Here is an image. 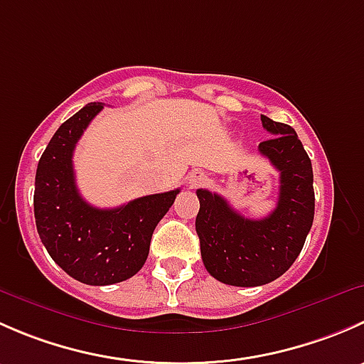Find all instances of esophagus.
Here are the masks:
<instances>
[{
  "mask_svg": "<svg viewBox=\"0 0 364 364\" xmlns=\"http://www.w3.org/2000/svg\"><path fill=\"white\" fill-rule=\"evenodd\" d=\"M205 179H208V176H205L204 172L193 171V172H190V174H188V185L192 186V188H193V186H200V185H204Z\"/></svg>",
  "mask_w": 364,
  "mask_h": 364,
  "instance_id": "1",
  "label": "esophagus"
}]
</instances>
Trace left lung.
<instances>
[{"label": "left lung", "mask_w": 364, "mask_h": 364, "mask_svg": "<svg viewBox=\"0 0 364 364\" xmlns=\"http://www.w3.org/2000/svg\"><path fill=\"white\" fill-rule=\"evenodd\" d=\"M274 137L260 142V155L280 172L278 204L266 218H245L218 193L197 190L196 230L208 273L227 285L257 287L277 280L294 264L314 223L311 161L294 128L260 114Z\"/></svg>", "instance_id": "left-lung-1"}]
</instances>
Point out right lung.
<instances>
[{
  "label": "right lung",
  "mask_w": 364,
  "mask_h": 364,
  "mask_svg": "<svg viewBox=\"0 0 364 364\" xmlns=\"http://www.w3.org/2000/svg\"><path fill=\"white\" fill-rule=\"evenodd\" d=\"M102 104H87L65 121L36 167V230L54 262L86 285H112L134 277L149 253L155 227L179 190L139 197L112 209L93 208L80 197L73 149Z\"/></svg>",
  "instance_id": "right-lung-1"
}]
</instances>
